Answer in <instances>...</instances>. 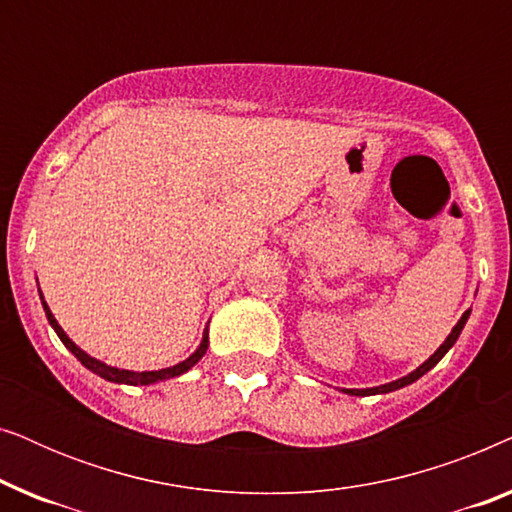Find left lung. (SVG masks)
I'll return each mask as SVG.
<instances>
[{"label": "left lung", "mask_w": 512, "mask_h": 512, "mask_svg": "<svg viewBox=\"0 0 512 512\" xmlns=\"http://www.w3.org/2000/svg\"><path fill=\"white\" fill-rule=\"evenodd\" d=\"M468 317H471V310H466L464 314H461V319L457 321V326L452 328V333L447 335L445 338V342L443 345H440L436 352H433L429 359H426L422 366H419L417 370H412V373H408L405 377H398V380H394V382H389V384H380V387H370V389H342L345 391V394H349V396H375V394H389V391H396V389H403V387H408V384H412L415 380H419V377L422 375H426L429 373V370L436 366V363L443 359V356L450 352L452 349V345L454 342H457V338L461 335V331H464V326H466V321H468Z\"/></svg>", "instance_id": "1"}]
</instances>
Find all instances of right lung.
<instances>
[{"label": "right lung", "mask_w": 512, "mask_h": 512, "mask_svg": "<svg viewBox=\"0 0 512 512\" xmlns=\"http://www.w3.org/2000/svg\"><path fill=\"white\" fill-rule=\"evenodd\" d=\"M39 296H41V291H39ZM41 305H44V312H46V317H48V324L53 326V331L58 333V338L62 340V345H65L69 352H72L76 359H79L83 366H86L88 370H93L95 375H100V377H104V380H109V382H116V384H132V387H139V384H156V382H163V380H170V377H179V375H184L186 370H191L195 363H198L202 356H205V352H207V347H209V331L205 328V333H202V342H200V347L195 349V352L188 356L186 361H181V363H177V366H170V368H160V370H142V373H135V370H123V368H114V366H107V363L104 361H97V359H93V356L90 354H86L83 352L81 347H76L72 340H69V335L62 331V326L58 324V321H55V317H53V312H51V307L46 305V300H44V296H41Z\"/></svg>", "instance_id": "right-lung-1"}]
</instances>
